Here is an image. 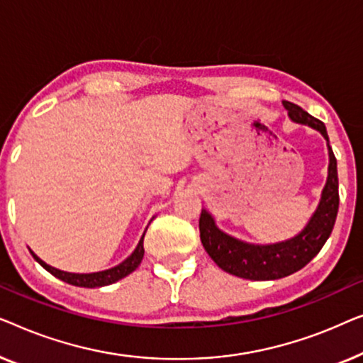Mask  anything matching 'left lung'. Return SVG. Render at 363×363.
Wrapping results in <instances>:
<instances>
[{
	"instance_id": "1",
	"label": "left lung",
	"mask_w": 363,
	"mask_h": 363,
	"mask_svg": "<svg viewBox=\"0 0 363 363\" xmlns=\"http://www.w3.org/2000/svg\"><path fill=\"white\" fill-rule=\"evenodd\" d=\"M288 116L294 123L308 125L319 131L328 141L329 169L328 181L320 194L319 206L306 227L293 238L278 243L257 245L238 240L222 232L216 225V220L206 208H202L199 218L201 242L218 268L233 274V277L252 279V281H269L289 277L304 268L315 255L320 252L333 232L337 211H339V179H337V160L329 145V136L320 120L314 118L301 106L283 101Z\"/></svg>"
}]
</instances>
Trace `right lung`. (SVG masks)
Wrapping results in <instances>:
<instances>
[{
    "mask_svg": "<svg viewBox=\"0 0 363 363\" xmlns=\"http://www.w3.org/2000/svg\"><path fill=\"white\" fill-rule=\"evenodd\" d=\"M145 233H143L140 243L136 245L135 252H133L128 258L123 259V262H121L120 264H116V267H113V268L104 269V272H96V273L62 272V269H57V268L50 267V264H48L45 262H43V259H40L38 255L33 252V250H29V252L34 257L35 262H38L44 269H48L50 274H54L55 278L62 279V281L72 284V286H80V288H101V286H108L111 283H116L121 278L128 277L130 273H133L138 267H140L143 255H145V248H143V238H145Z\"/></svg>",
    "mask_w": 363,
    "mask_h": 363,
    "instance_id": "right-lung-1",
    "label": "right lung"
}]
</instances>
